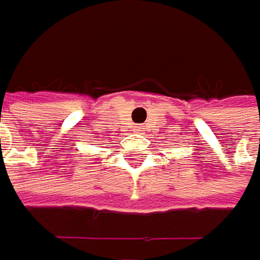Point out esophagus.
<instances>
[{"instance_id": "1", "label": "esophagus", "mask_w": 260, "mask_h": 260, "mask_svg": "<svg viewBox=\"0 0 260 260\" xmlns=\"http://www.w3.org/2000/svg\"><path fill=\"white\" fill-rule=\"evenodd\" d=\"M143 129H145V126H137V127H136V131H137V133H142Z\"/></svg>"}]
</instances>
